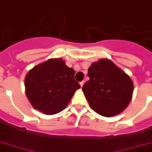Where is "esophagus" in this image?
Instances as JSON below:
<instances>
[{
    "instance_id": "34e87169",
    "label": "esophagus",
    "mask_w": 152,
    "mask_h": 152,
    "mask_svg": "<svg viewBox=\"0 0 152 152\" xmlns=\"http://www.w3.org/2000/svg\"><path fill=\"white\" fill-rule=\"evenodd\" d=\"M79 84H80L81 87H83V85H84V81H82V82H81V83H79Z\"/></svg>"
}]
</instances>
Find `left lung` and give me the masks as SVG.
Here are the masks:
<instances>
[{
    "mask_svg": "<svg viewBox=\"0 0 152 152\" xmlns=\"http://www.w3.org/2000/svg\"><path fill=\"white\" fill-rule=\"evenodd\" d=\"M88 76L83 91L92 110L111 117L127 107L134 91L133 82L113 62L106 59L94 62L88 69Z\"/></svg>",
    "mask_w": 152,
    "mask_h": 152,
    "instance_id": "obj_1",
    "label": "left lung"
}]
</instances>
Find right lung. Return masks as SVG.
I'll return each mask as SVG.
<instances>
[{
	"mask_svg": "<svg viewBox=\"0 0 152 152\" xmlns=\"http://www.w3.org/2000/svg\"><path fill=\"white\" fill-rule=\"evenodd\" d=\"M75 70L61 59H51L34 66L26 75L25 93L31 105L46 115L62 111L81 86Z\"/></svg>",
	"mask_w": 152,
	"mask_h": 152,
	"instance_id": "add662e5",
	"label": "right lung"
}]
</instances>
